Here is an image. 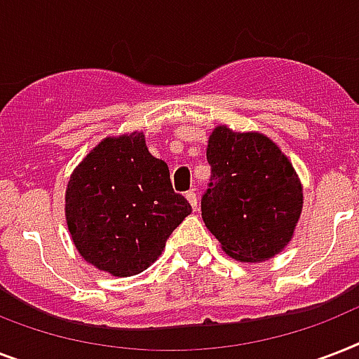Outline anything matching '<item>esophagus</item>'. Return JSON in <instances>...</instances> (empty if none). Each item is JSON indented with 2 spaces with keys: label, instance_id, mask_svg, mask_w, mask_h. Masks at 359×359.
<instances>
[{
  "label": "esophagus",
  "instance_id": "esophagus-1",
  "mask_svg": "<svg viewBox=\"0 0 359 359\" xmlns=\"http://www.w3.org/2000/svg\"><path fill=\"white\" fill-rule=\"evenodd\" d=\"M186 199H188V203L191 205V208L196 210V208H197V194H196V191H194V190L186 191Z\"/></svg>",
  "mask_w": 359,
  "mask_h": 359
}]
</instances>
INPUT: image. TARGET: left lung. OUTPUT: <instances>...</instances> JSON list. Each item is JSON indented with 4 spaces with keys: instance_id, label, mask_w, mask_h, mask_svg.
Listing matches in <instances>:
<instances>
[{
    "instance_id": "1",
    "label": "left lung",
    "mask_w": 359,
    "mask_h": 359,
    "mask_svg": "<svg viewBox=\"0 0 359 359\" xmlns=\"http://www.w3.org/2000/svg\"><path fill=\"white\" fill-rule=\"evenodd\" d=\"M210 182L201 199L207 229L236 261L278 255L292 238L304 194L292 163L259 132L216 126L208 137Z\"/></svg>"
}]
</instances>
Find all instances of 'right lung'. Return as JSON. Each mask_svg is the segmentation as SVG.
I'll return each mask as SVG.
<instances>
[{"label":"right lung","instance_id":"add662e5","mask_svg":"<svg viewBox=\"0 0 359 359\" xmlns=\"http://www.w3.org/2000/svg\"><path fill=\"white\" fill-rule=\"evenodd\" d=\"M190 212V203L173 191L168 163L147 149L143 132L100 141L70 175L65 196L76 250L117 278L151 266Z\"/></svg>","mask_w":359,"mask_h":359}]
</instances>
